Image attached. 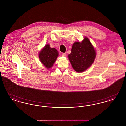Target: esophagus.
<instances>
[{
    "mask_svg": "<svg viewBox=\"0 0 126 126\" xmlns=\"http://www.w3.org/2000/svg\"><path fill=\"white\" fill-rule=\"evenodd\" d=\"M66 53H62V55L63 56H66Z\"/></svg>",
    "mask_w": 126,
    "mask_h": 126,
    "instance_id": "obj_1",
    "label": "esophagus"
}]
</instances>
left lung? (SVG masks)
<instances>
[{
  "mask_svg": "<svg viewBox=\"0 0 126 126\" xmlns=\"http://www.w3.org/2000/svg\"><path fill=\"white\" fill-rule=\"evenodd\" d=\"M96 57L95 50L87 37L81 42H75L72 46L68 59L76 72H82L93 63Z\"/></svg>",
  "mask_w": 126,
  "mask_h": 126,
  "instance_id": "obj_1",
  "label": "left lung"
}]
</instances>
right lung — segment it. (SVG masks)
I'll list each match as a JSON object with an SVG mask.
<instances>
[{
    "mask_svg": "<svg viewBox=\"0 0 126 126\" xmlns=\"http://www.w3.org/2000/svg\"><path fill=\"white\" fill-rule=\"evenodd\" d=\"M58 52L55 48L46 44L39 53V58L42 64L47 69L52 67L58 56Z\"/></svg>",
    "mask_w": 126,
    "mask_h": 126,
    "instance_id": "1",
    "label": "right lung"
}]
</instances>
